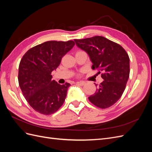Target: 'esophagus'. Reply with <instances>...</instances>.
<instances>
[{
  "instance_id": "esophagus-1",
  "label": "esophagus",
  "mask_w": 152,
  "mask_h": 152,
  "mask_svg": "<svg viewBox=\"0 0 152 152\" xmlns=\"http://www.w3.org/2000/svg\"><path fill=\"white\" fill-rule=\"evenodd\" d=\"M76 84L79 86H84L85 84L84 82H77Z\"/></svg>"
}]
</instances>
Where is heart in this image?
<instances>
[{"label":"heart","mask_w":152,"mask_h":152,"mask_svg":"<svg viewBox=\"0 0 152 152\" xmlns=\"http://www.w3.org/2000/svg\"><path fill=\"white\" fill-rule=\"evenodd\" d=\"M79 51H82V50H79ZM79 51H78V52H79ZM82 72V71H80V73H78V74H77V76H80Z\"/></svg>","instance_id":"heart-1"}]
</instances>
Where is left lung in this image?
I'll return each instance as SVG.
<instances>
[{
	"label": "left lung",
	"instance_id": "8db88e82",
	"mask_svg": "<svg viewBox=\"0 0 152 152\" xmlns=\"http://www.w3.org/2000/svg\"><path fill=\"white\" fill-rule=\"evenodd\" d=\"M78 47L89 54L93 70L102 72L104 80L89 100L96 107L107 108L121 98L130 73L129 57L121 45L102 36L75 39ZM98 85H96L97 86Z\"/></svg>",
	"mask_w": 152,
	"mask_h": 152
}]
</instances>
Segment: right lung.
<instances>
[{
	"label": "right lung",
	"instance_id": "right-lung-1",
	"mask_svg": "<svg viewBox=\"0 0 152 152\" xmlns=\"http://www.w3.org/2000/svg\"><path fill=\"white\" fill-rule=\"evenodd\" d=\"M74 45L73 40L48 41L31 48L21 58L18 82L23 95L36 112L53 114L65 102L70 84H59L52 80L51 73Z\"/></svg>",
	"mask_w": 152,
	"mask_h": 152
}]
</instances>
